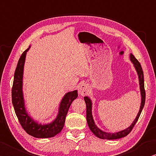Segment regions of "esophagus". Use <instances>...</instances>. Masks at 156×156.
<instances>
[{
	"mask_svg": "<svg viewBox=\"0 0 156 156\" xmlns=\"http://www.w3.org/2000/svg\"><path fill=\"white\" fill-rule=\"evenodd\" d=\"M78 90L79 94L82 96H84L87 95L88 92H89V86H88V84L86 83H82L80 84V85L78 86Z\"/></svg>",
	"mask_w": 156,
	"mask_h": 156,
	"instance_id": "1",
	"label": "esophagus"
}]
</instances>
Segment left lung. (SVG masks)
I'll return each instance as SVG.
<instances>
[{"label":"left lung","instance_id":"8db88e82","mask_svg":"<svg viewBox=\"0 0 156 156\" xmlns=\"http://www.w3.org/2000/svg\"><path fill=\"white\" fill-rule=\"evenodd\" d=\"M129 58L130 61L134 65V67L136 71L138 80H139V85H140V96H141V103L140 106V109L138 111L136 117L133 121L132 123L127 127L126 129L121 130V131L115 132V133H110L104 132L103 130L99 128V127L95 125L94 119H93V115H92V101L90 99L85 96L84 98V100L85 101L86 106H87V121L89 126V128L93 134H94L96 136L101 138V139H107V140H114V139H118V138H121L123 137H125L129 134V133L132 131L133 127H134L136 123L137 122L138 118L140 117V115L141 112H142L143 108L144 106H145V87H144V75L143 69L141 67V66L139 62L138 61L136 58L134 57V56L131 53L129 55Z\"/></svg>","mask_w":156,"mask_h":156}]
</instances>
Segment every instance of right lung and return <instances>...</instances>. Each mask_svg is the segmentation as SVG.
Here are the masks:
<instances>
[{
    "mask_svg": "<svg viewBox=\"0 0 156 156\" xmlns=\"http://www.w3.org/2000/svg\"><path fill=\"white\" fill-rule=\"evenodd\" d=\"M29 47L22 54L14 73L12 87V104L17 117L22 127L27 134L33 137L46 138L54 137L61 132L63 128L66 115L72 101L78 97V90H74L65 94L59 104L58 114L52 122L41 124L39 123L30 117L27 111L23 94V74L24 67L27 53Z\"/></svg>",
    "mask_w": 156,
    "mask_h": 156,
    "instance_id": "right-lung-1",
    "label": "right lung"
}]
</instances>
